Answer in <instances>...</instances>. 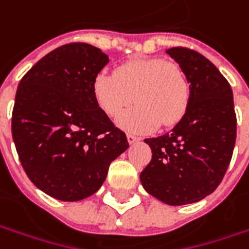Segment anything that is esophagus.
<instances>
[{"label":"esophagus","instance_id":"1","mask_svg":"<svg viewBox=\"0 0 249 249\" xmlns=\"http://www.w3.org/2000/svg\"><path fill=\"white\" fill-rule=\"evenodd\" d=\"M140 137H137V136H133V134H127V141H129V144H134V142H137V141H140Z\"/></svg>","mask_w":249,"mask_h":249}]
</instances>
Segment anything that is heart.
<instances>
[{
    "label": "heart",
    "instance_id": "obj_1",
    "mask_svg": "<svg viewBox=\"0 0 249 249\" xmlns=\"http://www.w3.org/2000/svg\"><path fill=\"white\" fill-rule=\"evenodd\" d=\"M92 97L107 116L118 118L130 133H148L178 123L190 102V83L181 66L160 58H134L120 63L113 74L100 73L92 80Z\"/></svg>",
    "mask_w": 249,
    "mask_h": 249
}]
</instances>
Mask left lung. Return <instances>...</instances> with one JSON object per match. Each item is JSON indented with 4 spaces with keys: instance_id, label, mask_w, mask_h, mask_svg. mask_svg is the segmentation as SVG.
<instances>
[{
    "instance_id": "8db88e82",
    "label": "left lung",
    "mask_w": 249,
    "mask_h": 249,
    "mask_svg": "<svg viewBox=\"0 0 249 249\" xmlns=\"http://www.w3.org/2000/svg\"><path fill=\"white\" fill-rule=\"evenodd\" d=\"M166 53L186 72L190 102L172 131L144 140L152 159L140 180L148 194L177 206L204 199L220 184L233 157L237 119L231 87L213 63L184 47Z\"/></svg>"
}]
</instances>
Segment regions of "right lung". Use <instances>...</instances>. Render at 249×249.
I'll return each instance as SVG.
<instances>
[{
  "label": "right lung",
  "mask_w": 249,
  "mask_h": 249,
  "mask_svg": "<svg viewBox=\"0 0 249 249\" xmlns=\"http://www.w3.org/2000/svg\"><path fill=\"white\" fill-rule=\"evenodd\" d=\"M108 62L97 47L66 44L18 86L12 137L20 163L34 186L59 201L97 193L110 162L129 148L126 134L92 97V80Z\"/></svg>",
  "instance_id": "right-lung-1"
}]
</instances>
